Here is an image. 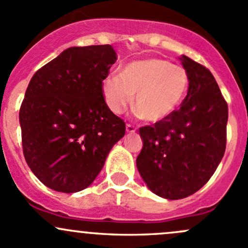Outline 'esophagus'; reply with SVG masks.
Segmentation results:
<instances>
[{"label":"esophagus","mask_w":248,"mask_h":248,"mask_svg":"<svg viewBox=\"0 0 248 248\" xmlns=\"http://www.w3.org/2000/svg\"><path fill=\"white\" fill-rule=\"evenodd\" d=\"M136 131V127L134 126V125L131 124H126V132H129V134H132V132Z\"/></svg>","instance_id":"obj_1"}]
</instances>
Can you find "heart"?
Here are the masks:
<instances>
[{"mask_svg":"<svg viewBox=\"0 0 248 248\" xmlns=\"http://www.w3.org/2000/svg\"><path fill=\"white\" fill-rule=\"evenodd\" d=\"M187 88L185 69L155 57L127 63L121 75L107 76L103 82L104 99L113 113H122L137 93L135 107L150 123H159L172 116L183 103Z\"/></svg>","mask_w":248,"mask_h":248,"instance_id":"1","label":"heart"}]
</instances>
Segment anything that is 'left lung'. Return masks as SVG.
I'll return each instance as SVG.
<instances>
[{"label": "left lung", "mask_w": 248, "mask_h": 248, "mask_svg": "<svg viewBox=\"0 0 248 248\" xmlns=\"http://www.w3.org/2000/svg\"><path fill=\"white\" fill-rule=\"evenodd\" d=\"M188 75L180 108L154 125L140 127L143 148L137 170L149 190L181 200L203 187L217 168L227 142L228 105L209 69L180 57Z\"/></svg>", "instance_id": "left-lung-1"}]
</instances>
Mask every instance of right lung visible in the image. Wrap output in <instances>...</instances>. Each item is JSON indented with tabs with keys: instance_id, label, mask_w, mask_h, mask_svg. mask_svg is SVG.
<instances>
[{
	"instance_id": "add662e5",
	"label": "right lung",
	"mask_w": 248,
	"mask_h": 248,
	"mask_svg": "<svg viewBox=\"0 0 248 248\" xmlns=\"http://www.w3.org/2000/svg\"><path fill=\"white\" fill-rule=\"evenodd\" d=\"M116 61L111 45L73 46L31 78L19 113L22 149L47 187L64 193L88 187L125 135L103 94Z\"/></svg>"
}]
</instances>
